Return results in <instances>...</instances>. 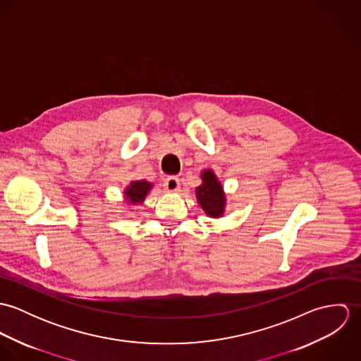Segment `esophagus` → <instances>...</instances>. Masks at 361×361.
Masks as SVG:
<instances>
[{
  "instance_id": "esophagus-1",
  "label": "esophagus",
  "mask_w": 361,
  "mask_h": 361,
  "mask_svg": "<svg viewBox=\"0 0 361 361\" xmlns=\"http://www.w3.org/2000/svg\"><path fill=\"white\" fill-rule=\"evenodd\" d=\"M164 188L168 193H175V192H179V179L176 176H169L164 180Z\"/></svg>"
}]
</instances>
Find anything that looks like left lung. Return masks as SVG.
Returning a JSON list of instances; mask_svg holds the SVG:
<instances>
[{"mask_svg": "<svg viewBox=\"0 0 361 361\" xmlns=\"http://www.w3.org/2000/svg\"><path fill=\"white\" fill-rule=\"evenodd\" d=\"M202 185L196 188V199L199 206L209 218H221L226 208V195L222 183L215 172L209 168L200 173Z\"/></svg>", "mask_w": 361, "mask_h": 361, "instance_id": "1", "label": "left lung"}]
</instances>
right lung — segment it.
Returning a JSON list of instances; mask_svg holds the SVG:
<instances>
[{"label":"right lung","mask_w":361,"mask_h":361,"mask_svg":"<svg viewBox=\"0 0 361 361\" xmlns=\"http://www.w3.org/2000/svg\"><path fill=\"white\" fill-rule=\"evenodd\" d=\"M153 183L142 179V180H132L123 190V197L125 202L129 206H140L145 203L147 195L152 192L153 189Z\"/></svg>","instance_id":"obj_1"}]
</instances>
